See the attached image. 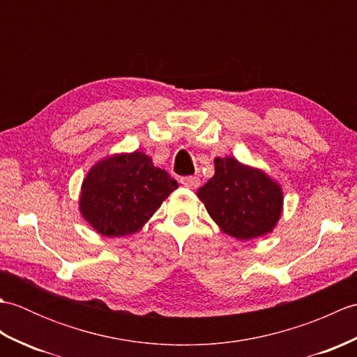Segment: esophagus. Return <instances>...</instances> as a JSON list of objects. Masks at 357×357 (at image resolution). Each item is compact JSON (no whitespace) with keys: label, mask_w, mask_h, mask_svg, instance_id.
Masks as SVG:
<instances>
[{"label":"esophagus","mask_w":357,"mask_h":357,"mask_svg":"<svg viewBox=\"0 0 357 357\" xmlns=\"http://www.w3.org/2000/svg\"><path fill=\"white\" fill-rule=\"evenodd\" d=\"M179 181H181V184H183L187 188H196L201 184V181H199L198 176H183Z\"/></svg>","instance_id":"34e87169"}]
</instances>
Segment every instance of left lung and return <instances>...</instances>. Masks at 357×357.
I'll return each mask as SVG.
<instances>
[{
    "label": "left lung",
    "mask_w": 357,
    "mask_h": 357,
    "mask_svg": "<svg viewBox=\"0 0 357 357\" xmlns=\"http://www.w3.org/2000/svg\"><path fill=\"white\" fill-rule=\"evenodd\" d=\"M210 218L239 241L264 236L282 213V188L262 170L231 156L215 159V174L198 190Z\"/></svg>",
    "instance_id": "1"
}]
</instances>
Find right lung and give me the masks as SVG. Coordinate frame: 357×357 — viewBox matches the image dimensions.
Returning <instances> with one entry per match:
<instances>
[{"label": "right lung", "mask_w": 357, "mask_h": 357, "mask_svg": "<svg viewBox=\"0 0 357 357\" xmlns=\"http://www.w3.org/2000/svg\"><path fill=\"white\" fill-rule=\"evenodd\" d=\"M176 188V181L142 151L112 155L86 174L79 211L102 236H126L141 230Z\"/></svg>", "instance_id": "right-lung-1"}]
</instances>
